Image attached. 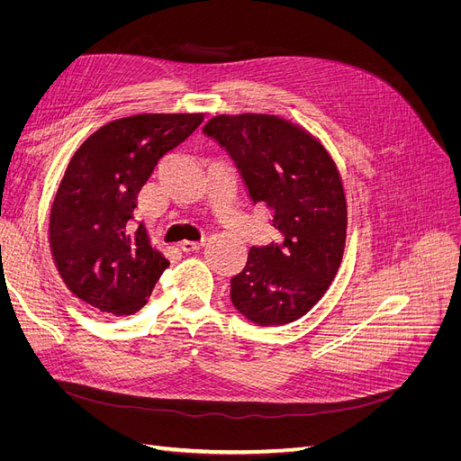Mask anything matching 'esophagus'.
Returning a JSON list of instances; mask_svg holds the SVG:
<instances>
[{"mask_svg":"<svg viewBox=\"0 0 461 461\" xmlns=\"http://www.w3.org/2000/svg\"><path fill=\"white\" fill-rule=\"evenodd\" d=\"M203 240L202 242H190V240H185V242H180L178 244V248L183 249L185 254H190V252H198V249H202L203 248Z\"/></svg>","mask_w":461,"mask_h":461,"instance_id":"34e87169","label":"esophagus"}]
</instances>
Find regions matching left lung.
I'll return each instance as SVG.
<instances>
[{
    "mask_svg": "<svg viewBox=\"0 0 461 461\" xmlns=\"http://www.w3.org/2000/svg\"><path fill=\"white\" fill-rule=\"evenodd\" d=\"M203 132L230 153L249 200L267 205L276 229L232 276L234 308L261 327L292 323L325 296L342 263L348 203L339 167L315 134L276 115H215Z\"/></svg>",
    "mask_w": 461,
    "mask_h": 461,
    "instance_id": "8db88e82",
    "label": "left lung"
}]
</instances>
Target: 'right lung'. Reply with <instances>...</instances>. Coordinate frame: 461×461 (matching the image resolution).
Instances as JSON below:
<instances>
[{"label":"right lung","mask_w":461,"mask_h":461,"mask_svg":"<svg viewBox=\"0 0 461 461\" xmlns=\"http://www.w3.org/2000/svg\"><path fill=\"white\" fill-rule=\"evenodd\" d=\"M202 113H140L104 124L68 161L48 240L67 288L109 315L140 312L169 261L146 227L131 230L138 192L159 159L198 129Z\"/></svg>","instance_id":"right-lung-1"}]
</instances>
